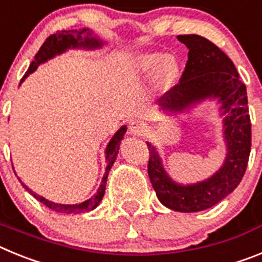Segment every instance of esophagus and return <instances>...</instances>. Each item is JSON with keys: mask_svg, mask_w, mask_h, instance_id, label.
Masks as SVG:
<instances>
[{"mask_svg": "<svg viewBox=\"0 0 262 262\" xmlns=\"http://www.w3.org/2000/svg\"><path fill=\"white\" fill-rule=\"evenodd\" d=\"M145 131H147V126L142 120H134L129 124V134L133 135H144Z\"/></svg>", "mask_w": 262, "mask_h": 262, "instance_id": "obj_1", "label": "esophagus"}]
</instances>
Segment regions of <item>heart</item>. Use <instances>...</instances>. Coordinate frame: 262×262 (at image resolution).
I'll list each match as a JSON object with an SVG mask.
<instances>
[{"label":"heart","instance_id":"obj_1","mask_svg":"<svg viewBox=\"0 0 262 262\" xmlns=\"http://www.w3.org/2000/svg\"><path fill=\"white\" fill-rule=\"evenodd\" d=\"M139 67L145 73H152L157 69V84L164 89L174 85L180 76V64L177 59L173 56H164L163 53L159 52L143 56L139 61Z\"/></svg>","mask_w":262,"mask_h":262}]
</instances>
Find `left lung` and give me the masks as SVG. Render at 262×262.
Masks as SVG:
<instances>
[{"mask_svg": "<svg viewBox=\"0 0 262 262\" xmlns=\"http://www.w3.org/2000/svg\"><path fill=\"white\" fill-rule=\"evenodd\" d=\"M189 48L186 67L180 82L161 97V106L182 111L206 98L222 103L227 157L219 172L203 182L182 186L172 181L161 165L159 154L149 143L148 176L164 206L174 211L195 212L209 209L235 190L247 170L251 154V117L247 88L233 62L219 47L200 35H178Z\"/></svg>", "mask_w": 262, "mask_h": 262, "instance_id": "1", "label": "left lung"}]
</instances>
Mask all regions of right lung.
Masks as SVG:
<instances>
[{
    "mask_svg": "<svg viewBox=\"0 0 262 262\" xmlns=\"http://www.w3.org/2000/svg\"><path fill=\"white\" fill-rule=\"evenodd\" d=\"M102 46V41H99L98 39L93 38L92 32L88 29H82L81 31L77 30H61V31H56L55 34L48 36L46 39V41L43 43V46L40 47V50L38 51V53L35 55V60L30 64L29 71L25 73L22 81L32 73L38 68L39 64L45 62L46 60L53 57L56 53H61L67 50V48L71 47H86V48H96L101 47ZM127 127L122 126L120 129H118L117 134L113 136V139L110 140V143L107 144L106 148V160H107V166H106V172L103 174L102 184L99 185V189L97 190L96 195L92 196L90 200L85 201L82 203H78V205H60V203L51 202V201L46 200L43 196L38 195L32 190H30L29 187L25 184L23 187L29 191L31 195H34L39 202H41L43 205H46L48 209L53 210V211L60 212V214H80V212L90 211V210L96 209L97 206L99 205V202L102 201L103 195H105V189H106V181H107V174L110 172L111 166L114 164L115 159H117L118 151H119V144L120 140L123 139L124 133H126Z\"/></svg>",
    "mask_w": 262,
    "mask_h": 262,
    "instance_id": "add662e5",
    "label": "right lung"
}]
</instances>
